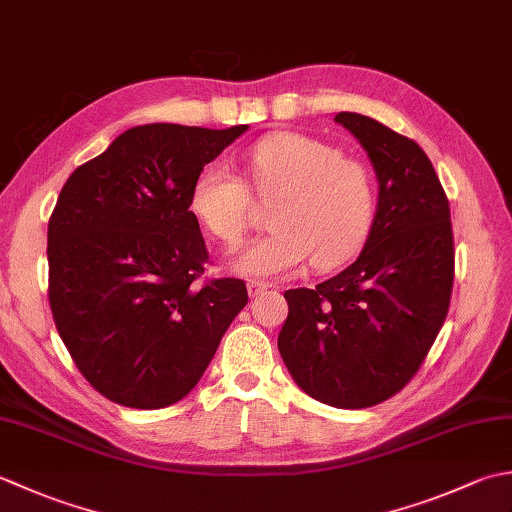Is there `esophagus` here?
Instances as JSON below:
<instances>
[{
    "mask_svg": "<svg viewBox=\"0 0 512 512\" xmlns=\"http://www.w3.org/2000/svg\"><path fill=\"white\" fill-rule=\"evenodd\" d=\"M246 288H248L250 297H259V295H264L270 286L266 282H248Z\"/></svg>",
    "mask_w": 512,
    "mask_h": 512,
    "instance_id": "obj_1",
    "label": "esophagus"
}]
</instances>
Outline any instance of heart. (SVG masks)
Instances as JSON below:
<instances>
[{"instance_id": "b5f03b06", "label": "heart", "mask_w": 512, "mask_h": 512, "mask_svg": "<svg viewBox=\"0 0 512 512\" xmlns=\"http://www.w3.org/2000/svg\"><path fill=\"white\" fill-rule=\"evenodd\" d=\"M248 175L259 197H277L268 224L230 259L244 277H282L310 257L317 268L348 262L375 217V179L357 159L322 139L275 133L248 150ZM250 190L233 168L210 162L190 188V210L210 235L226 246L242 242L250 219Z\"/></svg>"}]
</instances>
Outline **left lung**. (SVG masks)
<instances>
[{
    "instance_id": "8db88e82",
    "label": "left lung",
    "mask_w": 512,
    "mask_h": 512,
    "mask_svg": "<svg viewBox=\"0 0 512 512\" xmlns=\"http://www.w3.org/2000/svg\"><path fill=\"white\" fill-rule=\"evenodd\" d=\"M335 122L375 168L373 226L342 273L286 290L277 348L306 395L335 408H368L413 379L444 324L453 226L435 168L413 139L359 113H337Z\"/></svg>"
}]
</instances>
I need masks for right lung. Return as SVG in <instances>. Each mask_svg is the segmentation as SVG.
<instances>
[{
	"label": "right lung",
	"instance_id": "right-lung-1",
	"mask_svg": "<svg viewBox=\"0 0 512 512\" xmlns=\"http://www.w3.org/2000/svg\"><path fill=\"white\" fill-rule=\"evenodd\" d=\"M246 130L128 128L59 193L50 310L73 362L110 402L153 410L184 399L246 306L242 279L195 284L208 250L190 210L199 170Z\"/></svg>",
	"mask_w": 512,
	"mask_h": 512
}]
</instances>
